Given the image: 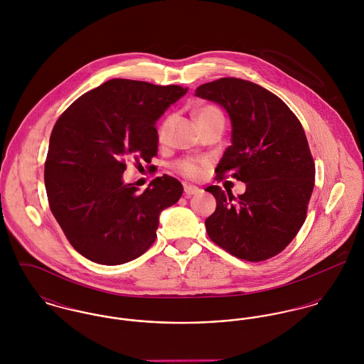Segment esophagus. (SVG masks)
I'll return each instance as SVG.
<instances>
[{"instance_id":"obj_1","label":"esophagus","mask_w":364,"mask_h":364,"mask_svg":"<svg viewBox=\"0 0 364 364\" xmlns=\"http://www.w3.org/2000/svg\"><path fill=\"white\" fill-rule=\"evenodd\" d=\"M202 192V189H199L198 186H193V185H186L185 186V196L186 198H192L195 195H199Z\"/></svg>"}]
</instances>
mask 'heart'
Here are the masks:
<instances>
[{
	"label": "heart",
	"mask_w": 364,
	"mask_h": 364,
	"mask_svg": "<svg viewBox=\"0 0 364 364\" xmlns=\"http://www.w3.org/2000/svg\"><path fill=\"white\" fill-rule=\"evenodd\" d=\"M215 117H223V113L220 112L218 107L213 106V105H205V106H200L198 110H196V119L199 123H205L208 120L211 119H215ZM171 116L165 117L162 120V123L159 124L158 127V140L159 141H164L165 140V136L168 133V129H169V124H171ZM205 166H206V162L202 161V159H196V158H185V159H181L175 164V171L188 178V179H199L202 175H203V171H205Z\"/></svg>",
	"instance_id": "1"
}]
</instances>
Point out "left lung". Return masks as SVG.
I'll return each mask as SVG.
<instances>
[{"instance_id":"obj_1","label":"left lung","mask_w":364,"mask_h":364,"mask_svg":"<svg viewBox=\"0 0 364 364\" xmlns=\"http://www.w3.org/2000/svg\"><path fill=\"white\" fill-rule=\"evenodd\" d=\"M195 95L221 105L232 123L215 179L247 185L238 198L215 185L206 189L217 202L205 223L208 237L240 259L273 258L307 217L315 164L304 129L279 97L247 80L224 77L198 87Z\"/></svg>"}]
</instances>
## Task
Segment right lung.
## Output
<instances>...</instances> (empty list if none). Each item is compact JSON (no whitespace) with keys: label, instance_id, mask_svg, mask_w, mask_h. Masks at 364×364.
Masks as SVG:
<instances>
[{"label":"right lung","instance_id":"1","mask_svg":"<svg viewBox=\"0 0 364 364\" xmlns=\"http://www.w3.org/2000/svg\"><path fill=\"white\" fill-rule=\"evenodd\" d=\"M186 91L114 78L81 95L57 119L45 186L54 218L87 259L122 264L154 244L159 213L179 200L183 186L164 175L139 193L122 175L127 159L151 162L156 156V119Z\"/></svg>","mask_w":364,"mask_h":364}]
</instances>
